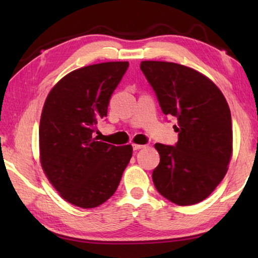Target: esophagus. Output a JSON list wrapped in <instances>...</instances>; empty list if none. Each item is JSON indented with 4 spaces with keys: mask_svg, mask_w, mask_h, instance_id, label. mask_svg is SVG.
Here are the masks:
<instances>
[{
    "mask_svg": "<svg viewBox=\"0 0 258 258\" xmlns=\"http://www.w3.org/2000/svg\"><path fill=\"white\" fill-rule=\"evenodd\" d=\"M133 150H139V149H142V148H145V146L142 145H132Z\"/></svg>",
    "mask_w": 258,
    "mask_h": 258,
    "instance_id": "esophagus-1",
    "label": "esophagus"
}]
</instances>
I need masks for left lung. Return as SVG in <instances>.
Here are the masks:
<instances>
[{
	"mask_svg": "<svg viewBox=\"0 0 258 258\" xmlns=\"http://www.w3.org/2000/svg\"><path fill=\"white\" fill-rule=\"evenodd\" d=\"M140 68L164 115L177 120L176 145H155L160 156L152 172L156 189L180 206L203 202L223 180L232 155L228 102L195 69L165 61H142Z\"/></svg>",
	"mask_w": 258,
	"mask_h": 258,
	"instance_id": "left-lung-1",
	"label": "left lung"
}]
</instances>
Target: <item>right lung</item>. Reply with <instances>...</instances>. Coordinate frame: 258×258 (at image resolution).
I'll return each instance as SVG.
<instances>
[{
	"instance_id": "add662e5",
	"label": "right lung",
	"mask_w": 258,
	"mask_h": 258,
	"mask_svg": "<svg viewBox=\"0 0 258 258\" xmlns=\"http://www.w3.org/2000/svg\"><path fill=\"white\" fill-rule=\"evenodd\" d=\"M128 62H103L76 69L47 95L40 121L42 168L61 197L93 208L111 197L132 157V147L95 141L98 121Z\"/></svg>"
}]
</instances>
